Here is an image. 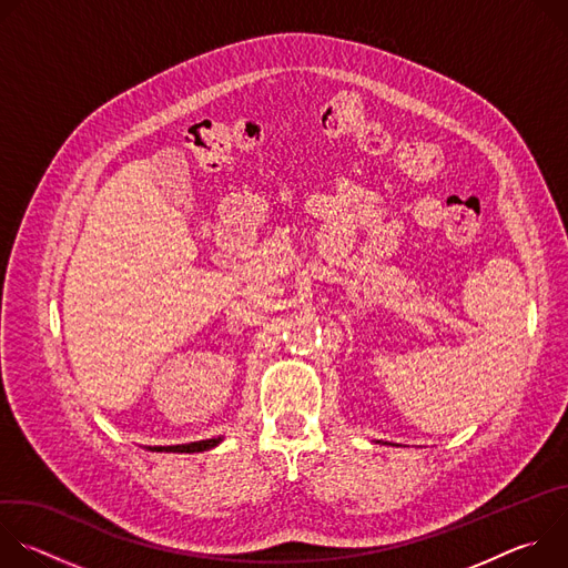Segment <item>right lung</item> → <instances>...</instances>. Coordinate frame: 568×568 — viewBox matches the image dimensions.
I'll use <instances>...</instances> for the list:
<instances>
[{
	"label": "right lung",
	"mask_w": 568,
	"mask_h": 568,
	"mask_svg": "<svg viewBox=\"0 0 568 568\" xmlns=\"http://www.w3.org/2000/svg\"><path fill=\"white\" fill-rule=\"evenodd\" d=\"M222 443V438H209V440H197V443H186V445H154L148 447L150 452H173V454H195V452H206L213 449Z\"/></svg>",
	"instance_id": "right-lung-1"
}]
</instances>
